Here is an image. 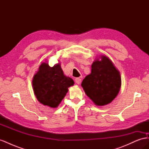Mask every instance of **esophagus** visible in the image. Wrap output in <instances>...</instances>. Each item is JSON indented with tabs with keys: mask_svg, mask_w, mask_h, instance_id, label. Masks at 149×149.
<instances>
[{
	"mask_svg": "<svg viewBox=\"0 0 149 149\" xmlns=\"http://www.w3.org/2000/svg\"><path fill=\"white\" fill-rule=\"evenodd\" d=\"M75 82L77 83L78 84H79L81 83V78H77L75 79Z\"/></svg>",
	"mask_w": 149,
	"mask_h": 149,
	"instance_id": "obj_1",
	"label": "esophagus"
}]
</instances>
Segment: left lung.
I'll use <instances>...</instances> for the list:
<instances>
[{"mask_svg":"<svg viewBox=\"0 0 149 149\" xmlns=\"http://www.w3.org/2000/svg\"><path fill=\"white\" fill-rule=\"evenodd\" d=\"M91 65V73L83 80L86 94L96 106L111 103L118 95L121 86L119 71L106 56H101Z\"/></svg>","mask_w":149,"mask_h":149,"instance_id":"obj_1","label":"left lung"}]
</instances>
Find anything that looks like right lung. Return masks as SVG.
<instances>
[{"instance_id":"obj_1","label":"right lung","mask_w":149,"mask_h":149,"mask_svg":"<svg viewBox=\"0 0 149 149\" xmlns=\"http://www.w3.org/2000/svg\"><path fill=\"white\" fill-rule=\"evenodd\" d=\"M74 81L66 76L60 63L50 67L42 63L32 80L34 94L38 101L45 106L55 108L58 106L68 91Z\"/></svg>"}]
</instances>
